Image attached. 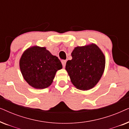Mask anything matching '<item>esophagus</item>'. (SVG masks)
I'll list each match as a JSON object with an SVG mask.
<instances>
[{"instance_id":"obj_1","label":"esophagus","mask_w":129,"mask_h":129,"mask_svg":"<svg viewBox=\"0 0 129 129\" xmlns=\"http://www.w3.org/2000/svg\"><path fill=\"white\" fill-rule=\"evenodd\" d=\"M61 63H62L63 66L64 67L65 65H66V60H61Z\"/></svg>"}]
</instances>
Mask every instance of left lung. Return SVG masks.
<instances>
[{
  "label": "left lung",
  "mask_w": 129,
  "mask_h": 129,
  "mask_svg": "<svg viewBox=\"0 0 129 129\" xmlns=\"http://www.w3.org/2000/svg\"><path fill=\"white\" fill-rule=\"evenodd\" d=\"M72 59L66 62V70L77 89L87 90L98 83L105 67V56L94 44L77 47L72 53Z\"/></svg>",
  "instance_id": "obj_1"
}]
</instances>
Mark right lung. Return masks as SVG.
I'll list each match as a JSON object with an SVG mask.
<instances>
[{"label": "right lung", "mask_w": 129, "mask_h": 129, "mask_svg": "<svg viewBox=\"0 0 129 129\" xmlns=\"http://www.w3.org/2000/svg\"><path fill=\"white\" fill-rule=\"evenodd\" d=\"M20 69L24 80L33 87L45 89L53 82L56 72L62 64L56 56L45 47L33 46L23 53Z\"/></svg>", "instance_id": "add662e5"}]
</instances>
